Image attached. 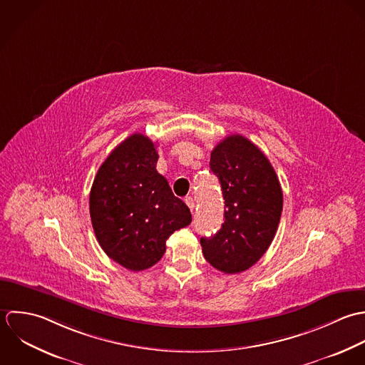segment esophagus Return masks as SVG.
Wrapping results in <instances>:
<instances>
[{
  "label": "esophagus",
  "instance_id": "esophagus-1",
  "mask_svg": "<svg viewBox=\"0 0 365 365\" xmlns=\"http://www.w3.org/2000/svg\"><path fill=\"white\" fill-rule=\"evenodd\" d=\"M185 203L187 205V207L190 209V212L195 210V200H193V197H186V199H185Z\"/></svg>",
  "mask_w": 365,
  "mask_h": 365
}]
</instances>
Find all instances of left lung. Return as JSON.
Segmentation results:
<instances>
[{"instance_id": "8db88e82", "label": "left lung", "mask_w": 365, "mask_h": 365, "mask_svg": "<svg viewBox=\"0 0 365 365\" xmlns=\"http://www.w3.org/2000/svg\"><path fill=\"white\" fill-rule=\"evenodd\" d=\"M210 169L221 185L224 222L213 237L200 238L203 255L221 272L238 274L269 248L282 213V189L262 150L238 134L212 150Z\"/></svg>"}]
</instances>
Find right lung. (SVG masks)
I'll use <instances>...</instances> for the list:
<instances>
[{
	"label": "right lung",
	"instance_id": "obj_1",
	"mask_svg": "<svg viewBox=\"0 0 365 365\" xmlns=\"http://www.w3.org/2000/svg\"><path fill=\"white\" fill-rule=\"evenodd\" d=\"M158 150L133 134L107 156L90 190V217L104 252L130 271L155 265L166 240L190 224L189 207L158 173Z\"/></svg>",
	"mask_w": 365,
	"mask_h": 365
}]
</instances>
